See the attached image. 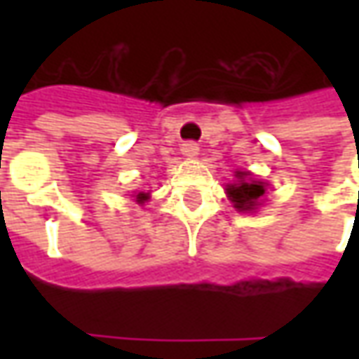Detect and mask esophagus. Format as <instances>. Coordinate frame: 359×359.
Masks as SVG:
<instances>
[{"instance_id":"34e87169","label":"esophagus","mask_w":359,"mask_h":359,"mask_svg":"<svg viewBox=\"0 0 359 359\" xmlns=\"http://www.w3.org/2000/svg\"><path fill=\"white\" fill-rule=\"evenodd\" d=\"M198 151H200V145L196 144V142H186V144H182V154L187 156V158H196Z\"/></svg>"}]
</instances>
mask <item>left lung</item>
<instances>
[{"label":"left lung","mask_w":359,"mask_h":359,"mask_svg":"<svg viewBox=\"0 0 359 359\" xmlns=\"http://www.w3.org/2000/svg\"><path fill=\"white\" fill-rule=\"evenodd\" d=\"M243 175H248V173H240L238 175L240 184L228 186V196L240 212H252L257 205L259 198L266 194V186L262 182H245Z\"/></svg>","instance_id":"8db88e82"}]
</instances>
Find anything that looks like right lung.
<instances>
[{
	"mask_svg": "<svg viewBox=\"0 0 359 359\" xmlns=\"http://www.w3.org/2000/svg\"><path fill=\"white\" fill-rule=\"evenodd\" d=\"M145 198H147V196H145V194H137V201H144Z\"/></svg>",
	"mask_w": 359,
	"mask_h": 359,
	"instance_id": "right-lung-1",
	"label": "right lung"
}]
</instances>
